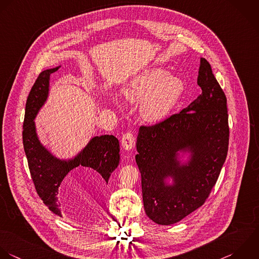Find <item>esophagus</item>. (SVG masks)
<instances>
[{"instance_id": "1", "label": "esophagus", "mask_w": 259, "mask_h": 259, "mask_svg": "<svg viewBox=\"0 0 259 259\" xmlns=\"http://www.w3.org/2000/svg\"><path fill=\"white\" fill-rule=\"evenodd\" d=\"M134 146H135V139L133 134L130 132L124 134L122 137V147L128 151L133 149Z\"/></svg>"}]
</instances>
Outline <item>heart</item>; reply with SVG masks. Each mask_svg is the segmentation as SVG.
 <instances>
[{
    "label": "heart",
    "mask_w": 259,
    "mask_h": 259,
    "mask_svg": "<svg viewBox=\"0 0 259 259\" xmlns=\"http://www.w3.org/2000/svg\"><path fill=\"white\" fill-rule=\"evenodd\" d=\"M185 90L184 81L161 67H152L136 75L124 88L123 95L131 104H141L139 114L147 124L164 121Z\"/></svg>",
    "instance_id": "b5f03b06"
}]
</instances>
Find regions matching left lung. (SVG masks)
Listing matches in <instances>:
<instances>
[{"mask_svg":"<svg viewBox=\"0 0 259 259\" xmlns=\"http://www.w3.org/2000/svg\"><path fill=\"white\" fill-rule=\"evenodd\" d=\"M202 94L187 108L150 127H140L135 159L146 215L171 225L199 209L226 160L227 99L210 63L200 60Z\"/></svg>","mask_w":259,"mask_h":259,"instance_id":"left-lung-1","label":"left lung"}]
</instances>
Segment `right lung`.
<instances>
[{
  "mask_svg": "<svg viewBox=\"0 0 259 259\" xmlns=\"http://www.w3.org/2000/svg\"><path fill=\"white\" fill-rule=\"evenodd\" d=\"M60 66L43 70L30 91L25 108L23 145L38 196L52 213L62 217L57 195L66 175L77 166L88 167L108 184L112 172L119 165L120 145L113 135L94 136L76 154L60 158L41 142L34 120L49 97L50 75Z\"/></svg>",
  "mask_w": 259,
  "mask_h": 259,
  "instance_id": "obj_1",
  "label": "right lung"
}]
</instances>
